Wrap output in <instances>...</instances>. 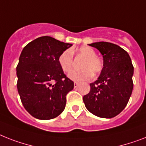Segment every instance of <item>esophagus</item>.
<instances>
[{"instance_id":"34e87169","label":"esophagus","mask_w":146,"mask_h":146,"mask_svg":"<svg viewBox=\"0 0 146 146\" xmlns=\"http://www.w3.org/2000/svg\"><path fill=\"white\" fill-rule=\"evenodd\" d=\"M78 85H79V82H74V88L78 87Z\"/></svg>"}]
</instances>
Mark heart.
<instances>
[{
    "label": "heart",
    "instance_id": "obj_1",
    "mask_svg": "<svg viewBox=\"0 0 146 146\" xmlns=\"http://www.w3.org/2000/svg\"><path fill=\"white\" fill-rule=\"evenodd\" d=\"M75 51L65 50L58 57V64L64 72L68 73L72 69L73 63V53ZM78 54L85 58L81 64L80 70H72L68 74L70 79L76 82L89 79L93 74H98L103 69V63L96 56L95 51L89 46H82L76 51Z\"/></svg>",
    "mask_w": 146,
    "mask_h": 146
}]
</instances>
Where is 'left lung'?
I'll return each instance as SVG.
<instances>
[{
	"label": "left lung",
	"mask_w": 146,
	"mask_h": 146,
	"mask_svg": "<svg viewBox=\"0 0 146 146\" xmlns=\"http://www.w3.org/2000/svg\"><path fill=\"white\" fill-rule=\"evenodd\" d=\"M99 50L104 67L91 90L83 97L85 107L96 116L113 118L124 110L132 94L133 66L128 53L118 45L108 42L89 44Z\"/></svg>",
	"instance_id": "8db88e82"
}]
</instances>
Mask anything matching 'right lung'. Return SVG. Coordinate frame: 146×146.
I'll use <instances>...</instances> for the list:
<instances>
[{
    "instance_id": "1",
    "label": "right lung",
    "mask_w": 146,
    "mask_h": 146,
    "mask_svg": "<svg viewBox=\"0 0 146 146\" xmlns=\"http://www.w3.org/2000/svg\"><path fill=\"white\" fill-rule=\"evenodd\" d=\"M72 46L48 36L24 47L16 67L17 88L24 107L40 120L56 118L66 106L74 83L59 66L58 57Z\"/></svg>"
}]
</instances>
